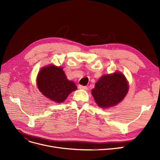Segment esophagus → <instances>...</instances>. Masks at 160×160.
<instances>
[{"mask_svg": "<svg viewBox=\"0 0 160 160\" xmlns=\"http://www.w3.org/2000/svg\"><path fill=\"white\" fill-rule=\"evenodd\" d=\"M78 88L80 89H84V90H86L88 89V88L86 86H83L82 85H79Z\"/></svg>", "mask_w": 160, "mask_h": 160, "instance_id": "1", "label": "esophagus"}]
</instances>
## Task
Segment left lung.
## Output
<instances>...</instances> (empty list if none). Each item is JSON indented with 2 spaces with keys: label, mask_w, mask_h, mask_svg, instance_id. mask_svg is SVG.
Here are the masks:
<instances>
[{
  "label": "left lung",
  "mask_w": 160,
  "mask_h": 160,
  "mask_svg": "<svg viewBox=\"0 0 160 160\" xmlns=\"http://www.w3.org/2000/svg\"><path fill=\"white\" fill-rule=\"evenodd\" d=\"M128 91V83L124 76L116 72L100 78L92 89V95L98 106L109 108L120 102Z\"/></svg>",
  "instance_id": "obj_1"
}]
</instances>
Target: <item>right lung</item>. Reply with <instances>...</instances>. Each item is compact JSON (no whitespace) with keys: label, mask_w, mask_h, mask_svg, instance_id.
Returning a JSON list of instances; mask_svg holds the SVG:
<instances>
[{"label":"right lung","mask_w":160,"mask_h":160,"mask_svg":"<svg viewBox=\"0 0 160 160\" xmlns=\"http://www.w3.org/2000/svg\"><path fill=\"white\" fill-rule=\"evenodd\" d=\"M39 90L45 97L56 102H62L72 91L77 89L75 83L67 80L62 67L49 65L38 74Z\"/></svg>","instance_id":"obj_1"}]
</instances>
